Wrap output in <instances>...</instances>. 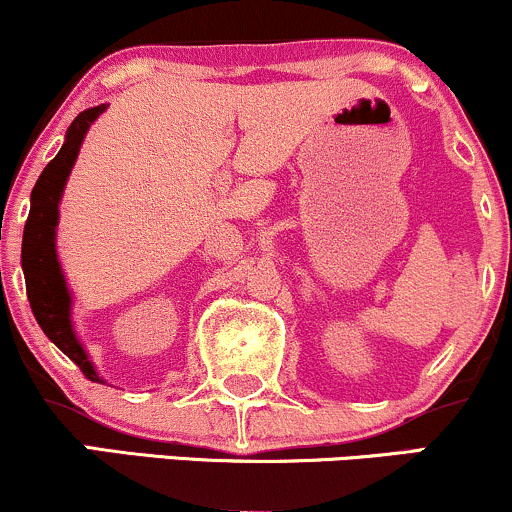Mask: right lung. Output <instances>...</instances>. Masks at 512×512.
<instances>
[{
    "mask_svg": "<svg viewBox=\"0 0 512 512\" xmlns=\"http://www.w3.org/2000/svg\"><path fill=\"white\" fill-rule=\"evenodd\" d=\"M108 105H96L76 115L64 134L62 149L45 166L31 192V214L23 228L21 267L26 276L28 301L33 315L43 327L45 337L50 339L62 354H67L81 373L93 383H105L98 375L96 366L88 358L84 344L79 342L72 322V291L64 279L62 264L57 260V223H60V202L64 195L69 173H72L76 156L84 144L86 132Z\"/></svg>",
    "mask_w": 512,
    "mask_h": 512,
    "instance_id": "obj_1",
    "label": "right lung"
}]
</instances>
